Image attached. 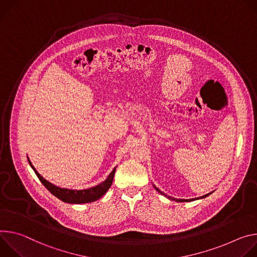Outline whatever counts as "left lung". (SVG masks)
I'll return each instance as SVG.
<instances>
[{
	"mask_svg": "<svg viewBox=\"0 0 257 257\" xmlns=\"http://www.w3.org/2000/svg\"><path fill=\"white\" fill-rule=\"evenodd\" d=\"M153 187H154V189L158 192V193H160L161 195H163L164 197H166L167 199H169V200H173V201H177V202H191V201H195V200H199V199H203V198H205V197H207V196H209L210 194H212V192H210V193H208V194H206V195H203V196H201V197H197V198H192V199H177V198H174V197H172V196H168V195H166L165 193H163V192H161L156 186H154L153 185Z\"/></svg>",
	"mask_w": 257,
	"mask_h": 257,
	"instance_id": "obj_1",
	"label": "left lung"
}]
</instances>
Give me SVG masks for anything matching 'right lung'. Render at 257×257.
<instances>
[{
	"instance_id": "obj_1",
	"label": "right lung",
	"mask_w": 257,
	"mask_h": 257,
	"mask_svg": "<svg viewBox=\"0 0 257 257\" xmlns=\"http://www.w3.org/2000/svg\"><path fill=\"white\" fill-rule=\"evenodd\" d=\"M28 163H30L31 167L34 169V172L36 173L37 177L39 178V180L42 182V184L58 199H60L61 201L66 202V203H70V204H81V203H90V202H94L98 199H100L107 191L108 189L111 187L112 182H113V178H114V174H115V169L116 166L112 169V172L109 174V176L107 177V179L100 183L99 185L95 186V187H91L89 189H82V190H73V189H67V188H61L56 186L50 182H48L46 179H44L39 173L38 170L35 168V166L33 165V163L31 162L30 158L27 157Z\"/></svg>"
}]
</instances>
